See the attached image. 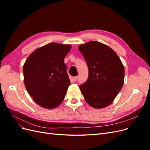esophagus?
Returning <instances> with one entry per match:
<instances>
[{"label": "esophagus", "instance_id": "34e87169", "mask_svg": "<svg viewBox=\"0 0 150 150\" xmlns=\"http://www.w3.org/2000/svg\"><path fill=\"white\" fill-rule=\"evenodd\" d=\"M72 79H73V81H74V82H76V81L78 80V77L77 76H76V77H74L73 78H72Z\"/></svg>", "mask_w": 150, "mask_h": 150}]
</instances>
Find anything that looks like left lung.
<instances>
[{"label":"left lung","instance_id":"left-lung-1","mask_svg":"<svg viewBox=\"0 0 150 150\" xmlns=\"http://www.w3.org/2000/svg\"><path fill=\"white\" fill-rule=\"evenodd\" d=\"M78 49L89 69L88 80L79 86L85 101L94 108L108 106L123 86V64L111 48L99 42L81 44Z\"/></svg>","mask_w":150,"mask_h":150}]
</instances>
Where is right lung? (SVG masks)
I'll return each mask as SVG.
<instances>
[{
    "mask_svg": "<svg viewBox=\"0 0 150 150\" xmlns=\"http://www.w3.org/2000/svg\"><path fill=\"white\" fill-rule=\"evenodd\" d=\"M71 46L51 42L31 53L23 66L24 82L38 105L54 109L64 100L70 80L64 59Z\"/></svg>",
    "mask_w": 150,
    "mask_h": 150,
    "instance_id": "1",
    "label": "right lung"
}]
</instances>
